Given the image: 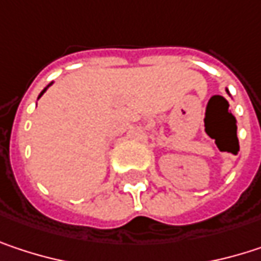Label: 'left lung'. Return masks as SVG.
<instances>
[{"mask_svg": "<svg viewBox=\"0 0 261 261\" xmlns=\"http://www.w3.org/2000/svg\"><path fill=\"white\" fill-rule=\"evenodd\" d=\"M225 90H227V93H228V95H230V92H228V89H225Z\"/></svg>", "mask_w": 261, "mask_h": 261, "instance_id": "1", "label": "left lung"}]
</instances>
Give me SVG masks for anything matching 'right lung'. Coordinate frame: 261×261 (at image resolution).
I'll return each mask as SVG.
<instances>
[{
    "label": "right lung",
    "instance_id": "obj_1",
    "mask_svg": "<svg viewBox=\"0 0 261 261\" xmlns=\"http://www.w3.org/2000/svg\"><path fill=\"white\" fill-rule=\"evenodd\" d=\"M51 84H53V83H49V84H48V86H46V87H45V89H43V90H42V92H40V95H39V98H40V96H42V95H43V93H45V92H46V90H48V87H49V86H51ZM39 98H37V99H39Z\"/></svg>",
    "mask_w": 261,
    "mask_h": 261
}]
</instances>
